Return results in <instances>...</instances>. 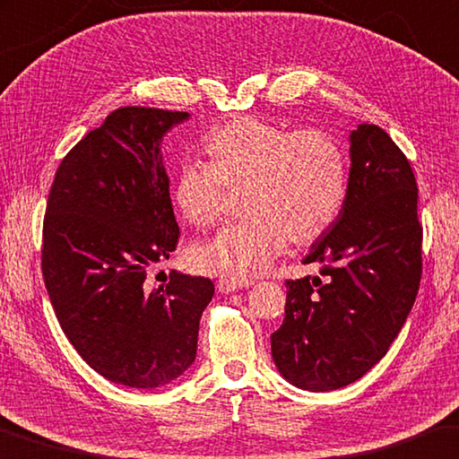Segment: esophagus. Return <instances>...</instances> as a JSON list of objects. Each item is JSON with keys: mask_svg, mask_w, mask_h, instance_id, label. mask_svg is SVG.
Wrapping results in <instances>:
<instances>
[{"mask_svg": "<svg viewBox=\"0 0 459 459\" xmlns=\"http://www.w3.org/2000/svg\"><path fill=\"white\" fill-rule=\"evenodd\" d=\"M254 281H246V279H236V276H221L220 281H217V289H220V292H234V290H239V289H247L252 287Z\"/></svg>", "mask_w": 459, "mask_h": 459, "instance_id": "1", "label": "esophagus"}]
</instances>
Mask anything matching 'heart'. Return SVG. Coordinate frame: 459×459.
I'll list each match as a JSON object with an SVG mask.
<instances>
[{"label":"heart","instance_id":"obj_1","mask_svg":"<svg viewBox=\"0 0 459 459\" xmlns=\"http://www.w3.org/2000/svg\"><path fill=\"white\" fill-rule=\"evenodd\" d=\"M207 164L186 160L172 177V203L199 230L217 223L225 189H242V221L191 247L195 270L247 279L289 242L311 246L333 228L348 201V156L332 134L292 130L239 116L201 142Z\"/></svg>","mask_w":459,"mask_h":459}]
</instances>
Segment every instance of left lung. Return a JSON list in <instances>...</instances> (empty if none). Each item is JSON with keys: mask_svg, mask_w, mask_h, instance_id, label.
<instances>
[{"mask_svg": "<svg viewBox=\"0 0 459 459\" xmlns=\"http://www.w3.org/2000/svg\"><path fill=\"white\" fill-rule=\"evenodd\" d=\"M350 140L348 201L303 260L321 274L287 281L284 321L270 335L282 377L313 393L348 386L386 356L423 274L409 159L374 124Z\"/></svg>", "mask_w": 459, "mask_h": 459, "instance_id": "8db88e82", "label": "left lung"}]
</instances>
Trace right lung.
Wrapping results in <instances>:
<instances>
[{
  "instance_id": "right-lung-1",
  "label": "right lung",
  "mask_w": 459,
  "mask_h": 459,
  "mask_svg": "<svg viewBox=\"0 0 459 459\" xmlns=\"http://www.w3.org/2000/svg\"><path fill=\"white\" fill-rule=\"evenodd\" d=\"M186 111L127 105L71 148L52 180L42 223V276L79 356L111 382L156 388L197 354L205 276H146L177 250L160 140Z\"/></svg>"
}]
</instances>
